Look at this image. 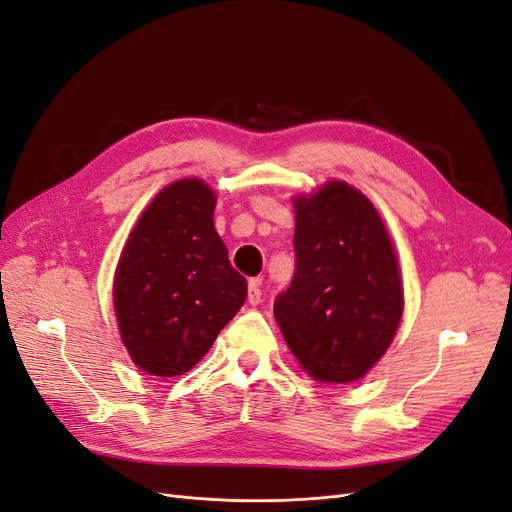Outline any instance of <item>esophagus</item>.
I'll return each mask as SVG.
<instances>
[{
	"instance_id": "obj_1",
	"label": "esophagus",
	"mask_w": 512,
	"mask_h": 512,
	"mask_svg": "<svg viewBox=\"0 0 512 512\" xmlns=\"http://www.w3.org/2000/svg\"><path fill=\"white\" fill-rule=\"evenodd\" d=\"M260 279H250V286H248V303L250 305H258L260 303Z\"/></svg>"
}]
</instances>
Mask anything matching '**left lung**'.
Returning <instances> with one entry per match:
<instances>
[{
    "instance_id": "left-lung-1",
    "label": "left lung",
    "mask_w": 512,
    "mask_h": 512,
    "mask_svg": "<svg viewBox=\"0 0 512 512\" xmlns=\"http://www.w3.org/2000/svg\"><path fill=\"white\" fill-rule=\"evenodd\" d=\"M296 271L273 313L298 366L322 383L362 379L404 311L396 248L364 192L328 180L294 195Z\"/></svg>"
}]
</instances>
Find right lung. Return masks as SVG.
Listing matches in <instances>:
<instances>
[{"label":"right lung","mask_w":512,"mask_h":512,"mask_svg":"<svg viewBox=\"0 0 512 512\" xmlns=\"http://www.w3.org/2000/svg\"><path fill=\"white\" fill-rule=\"evenodd\" d=\"M214 209L205 180H175L146 205L120 252L112 284L120 341L148 375L188 373L248 294Z\"/></svg>","instance_id":"1"}]
</instances>
